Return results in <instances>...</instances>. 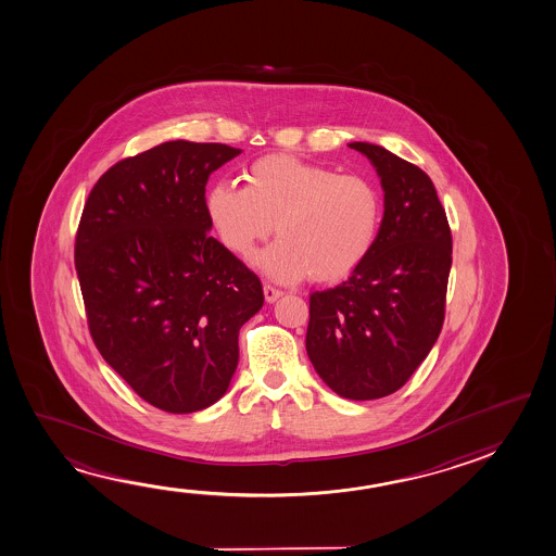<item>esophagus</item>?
<instances>
[{
  "label": "esophagus",
  "instance_id": "esophagus-1",
  "mask_svg": "<svg viewBox=\"0 0 556 556\" xmlns=\"http://www.w3.org/2000/svg\"><path fill=\"white\" fill-rule=\"evenodd\" d=\"M264 296L265 302H269V304H271V302L277 301V299H281L282 291H279V289H275V287H271V285H265Z\"/></svg>",
  "mask_w": 556,
  "mask_h": 556
}]
</instances>
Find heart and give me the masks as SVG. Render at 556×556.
<instances>
[{
    "label": "heart",
    "instance_id": "b5f03b06",
    "mask_svg": "<svg viewBox=\"0 0 556 556\" xmlns=\"http://www.w3.org/2000/svg\"><path fill=\"white\" fill-rule=\"evenodd\" d=\"M247 188L215 182L205 207L223 247L248 260L255 248L277 235L255 257L257 269L282 285L312 275L314 281L343 279L370 254L382 217L380 193L356 174L291 155H267L244 170Z\"/></svg>",
    "mask_w": 556,
    "mask_h": 556
}]
</instances>
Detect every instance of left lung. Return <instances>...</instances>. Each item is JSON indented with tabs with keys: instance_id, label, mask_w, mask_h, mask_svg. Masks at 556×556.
Returning <instances> with one entry per match:
<instances>
[{
	"instance_id": "obj_1",
	"label": "left lung",
	"mask_w": 556,
	"mask_h": 556,
	"mask_svg": "<svg viewBox=\"0 0 556 556\" xmlns=\"http://www.w3.org/2000/svg\"><path fill=\"white\" fill-rule=\"evenodd\" d=\"M349 147L380 176L382 223L370 254L346 281L309 294L306 353L337 395L378 400L397 392L437 343L452 232L419 166L365 141Z\"/></svg>"
}]
</instances>
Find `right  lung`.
Wrapping results in <instances>:
<instances>
[{"mask_svg":"<svg viewBox=\"0 0 556 556\" xmlns=\"http://www.w3.org/2000/svg\"><path fill=\"white\" fill-rule=\"evenodd\" d=\"M242 151L166 141L102 174L83 210L75 269L102 358L153 407L193 413L219 401L238 365V331L264 291L211 237L205 184Z\"/></svg>","mask_w":556,"mask_h":556,"instance_id":"obj_1","label":"right lung"}]
</instances>
